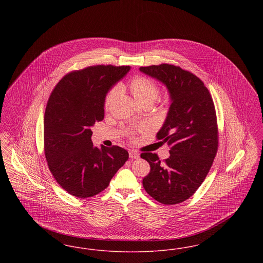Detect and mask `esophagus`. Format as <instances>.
<instances>
[{"mask_svg": "<svg viewBox=\"0 0 263 263\" xmlns=\"http://www.w3.org/2000/svg\"><path fill=\"white\" fill-rule=\"evenodd\" d=\"M129 157L131 159H138L139 158V153L135 152V151H130L129 152Z\"/></svg>", "mask_w": 263, "mask_h": 263, "instance_id": "obj_1", "label": "esophagus"}]
</instances>
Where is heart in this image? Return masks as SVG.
Instances as JSON below:
<instances>
[{
  "mask_svg": "<svg viewBox=\"0 0 263 263\" xmlns=\"http://www.w3.org/2000/svg\"><path fill=\"white\" fill-rule=\"evenodd\" d=\"M120 90H127L131 93L133 99L139 105L143 104H153L154 101L158 99L160 93V88L158 85L150 79L136 76L131 79L127 84H122L119 86ZM117 97V89L112 88L108 91L104 100V108L107 110L111 107L113 101Z\"/></svg>",
  "mask_w": 263,
  "mask_h": 263,
  "instance_id": "heart-1",
  "label": "heart"
}]
</instances>
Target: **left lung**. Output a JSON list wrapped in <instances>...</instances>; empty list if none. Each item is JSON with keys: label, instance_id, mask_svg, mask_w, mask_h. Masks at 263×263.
I'll return each mask as SVG.
<instances>
[{"label": "left lung", "instance_id": "obj_1", "mask_svg": "<svg viewBox=\"0 0 263 263\" xmlns=\"http://www.w3.org/2000/svg\"><path fill=\"white\" fill-rule=\"evenodd\" d=\"M140 71L163 83L172 101L157 134V139L170 147L171 156L161 163L157 154H141L151 166L143 186L162 204H178L199 188L217 154L218 126L212 97L198 77L178 66L152 65Z\"/></svg>", "mask_w": 263, "mask_h": 263}]
</instances>
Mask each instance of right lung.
<instances>
[{"mask_svg":"<svg viewBox=\"0 0 263 263\" xmlns=\"http://www.w3.org/2000/svg\"><path fill=\"white\" fill-rule=\"evenodd\" d=\"M129 66L97 65L63 77L44 114V153L51 174L71 195L88 198L108 186L129 158L118 146L93 147L91 127L104 117L108 90Z\"/></svg>","mask_w":263,"mask_h":263,"instance_id":"right-lung-1","label":"right lung"}]
</instances>
